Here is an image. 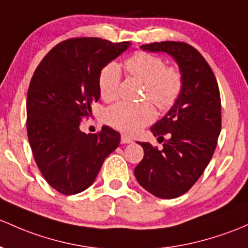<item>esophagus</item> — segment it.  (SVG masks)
I'll use <instances>...</instances> for the list:
<instances>
[{
  "label": "esophagus",
  "mask_w": 248,
  "mask_h": 248,
  "mask_svg": "<svg viewBox=\"0 0 248 248\" xmlns=\"http://www.w3.org/2000/svg\"><path fill=\"white\" fill-rule=\"evenodd\" d=\"M131 142H133V140L131 139V138L127 137V135H122L121 144H131Z\"/></svg>",
  "instance_id": "1"
}]
</instances>
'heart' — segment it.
Instances as JSON below:
<instances>
[{
	"instance_id": "obj_1",
	"label": "heart",
	"mask_w": 248,
	"mask_h": 248,
	"mask_svg": "<svg viewBox=\"0 0 248 248\" xmlns=\"http://www.w3.org/2000/svg\"><path fill=\"white\" fill-rule=\"evenodd\" d=\"M127 71L145 84L144 98L151 100L158 108L169 109L179 97L183 88L182 72L155 54L139 52L124 62ZM121 72L116 62H109L98 77V89L103 100H113L119 91ZM155 111L150 102L133 104L119 102L106 113L110 126L126 134L134 135L155 120Z\"/></svg>"
}]
</instances>
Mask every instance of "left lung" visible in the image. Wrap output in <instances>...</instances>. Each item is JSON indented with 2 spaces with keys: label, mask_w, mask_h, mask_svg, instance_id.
Instances as JSON below:
<instances>
[{
  "label": "left lung",
  "mask_w": 248,
  "mask_h": 248,
  "mask_svg": "<svg viewBox=\"0 0 248 248\" xmlns=\"http://www.w3.org/2000/svg\"><path fill=\"white\" fill-rule=\"evenodd\" d=\"M144 51L166 52L178 64L182 93L163 119L151 127L163 150L138 142L144 158L134 169L139 184L159 199L186 194L212 159L221 132V97L215 75L196 48L186 43L161 41L140 46Z\"/></svg>",
  "instance_id": "left-lung-1"
}]
</instances>
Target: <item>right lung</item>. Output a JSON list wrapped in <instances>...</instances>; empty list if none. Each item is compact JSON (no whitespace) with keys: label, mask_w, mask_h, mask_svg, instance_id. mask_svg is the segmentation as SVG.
I'll return each instance as SVG.
<instances>
[{"label":"right lung","mask_w":248,"mask_h":248,"mask_svg":"<svg viewBox=\"0 0 248 248\" xmlns=\"http://www.w3.org/2000/svg\"><path fill=\"white\" fill-rule=\"evenodd\" d=\"M129 45L100 38L67 39L44 57L31 79L28 141L44 178L62 195L88 189L120 144V133L110 127L87 134L79 126L101 96L102 69Z\"/></svg>","instance_id":"add662e5"}]
</instances>
